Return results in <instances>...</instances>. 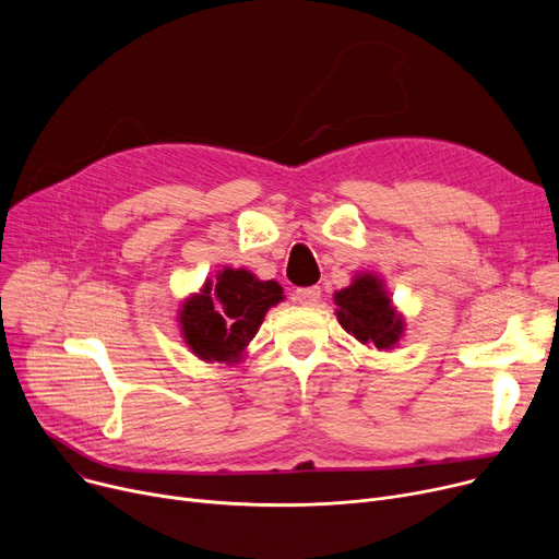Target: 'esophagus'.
<instances>
[{
    "label": "esophagus",
    "mask_w": 559,
    "mask_h": 559,
    "mask_svg": "<svg viewBox=\"0 0 559 559\" xmlns=\"http://www.w3.org/2000/svg\"><path fill=\"white\" fill-rule=\"evenodd\" d=\"M295 297H297V301H299L301 306H314V304L321 299V287H317V285H312V287H299Z\"/></svg>",
    "instance_id": "esophagus-1"
}]
</instances>
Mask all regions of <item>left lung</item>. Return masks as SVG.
<instances>
[{"label": "left lung", "mask_w": 559, "mask_h": 559, "mask_svg": "<svg viewBox=\"0 0 559 559\" xmlns=\"http://www.w3.org/2000/svg\"><path fill=\"white\" fill-rule=\"evenodd\" d=\"M335 306L342 329L378 350L394 348L405 331L385 283L373 274H358L348 287L335 292Z\"/></svg>", "instance_id": "8db88e82"}]
</instances>
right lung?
<instances>
[{"mask_svg":"<svg viewBox=\"0 0 559 559\" xmlns=\"http://www.w3.org/2000/svg\"><path fill=\"white\" fill-rule=\"evenodd\" d=\"M283 299L276 281H258L247 270L226 267L217 281L209 278L199 295L183 301L179 310L183 340L205 362H240L264 314Z\"/></svg>","mask_w":559,"mask_h":559,"instance_id":"obj_1","label":"right lung"}]
</instances>
